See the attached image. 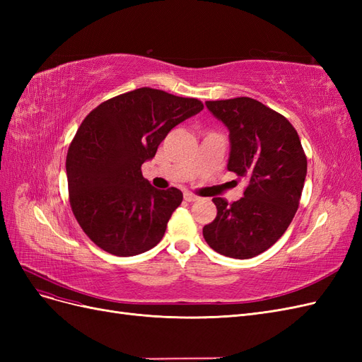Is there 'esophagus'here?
I'll list each match as a JSON object with an SVG mask.
<instances>
[{"label": "esophagus", "mask_w": 362, "mask_h": 362, "mask_svg": "<svg viewBox=\"0 0 362 362\" xmlns=\"http://www.w3.org/2000/svg\"><path fill=\"white\" fill-rule=\"evenodd\" d=\"M184 199L187 201V202H194V201H198V196H194L193 193L185 192V193H184Z\"/></svg>", "instance_id": "obj_1"}]
</instances>
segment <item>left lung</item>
Instances as JSON below:
<instances>
[{
    "label": "left lung",
    "instance_id": "1",
    "mask_svg": "<svg viewBox=\"0 0 362 362\" xmlns=\"http://www.w3.org/2000/svg\"><path fill=\"white\" fill-rule=\"evenodd\" d=\"M205 105L229 131L228 170L247 185L231 205L213 199L217 216L204 226V238L221 255L257 257L278 242L298 211L306 177L300 139L286 117L252 98Z\"/></svg>",
    "mask_w": 362,
    "mask_h": 362
}]
</instances>
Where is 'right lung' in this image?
Returning <instances> with one entry per match:
<instances>
[{
  "instance_id": "right-lung-1",
  "label": "right lung",
  "mask_w": 362,
  "mask_h": 362,
  "mask_svg": "<svg viewBox=\"0 0 362 362\" xmlns=\"http://www.w3.org/2000/svg\"><path fill=\"white\" fill-rule=\"evenodd\" d=\"M202 108L194 98L141 87L86 116L68 151L66 177L74 216L96 246L134 257L160 243L182 193L152 187L140 168L173 127Z\"/></svg>"
}]
</instances>
